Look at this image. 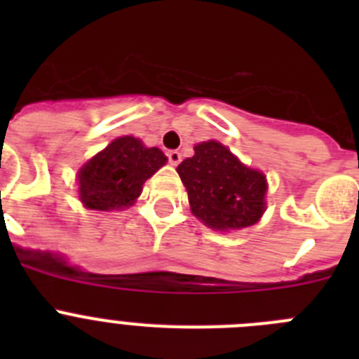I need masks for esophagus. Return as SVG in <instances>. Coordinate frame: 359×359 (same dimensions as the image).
Masks as SVG:
<instances>
[{
    "label": "esophagus",
    "instance_id": "esophagus-1",
    "mask_svg": "<svg viewBox=\"0 0 359 359\" xmlns=\"http://www.w3.org/2000/svg\"><path fill=\"white\" fill-rule=\"evenodd\" d=\"M167 158H169L170 165H177L182 161V152L180 151H169L167 152Z\"/></svg>",
    "mask_w": 359,
    "mask_h": 359
}]
</instances>
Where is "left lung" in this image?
Masks as SVG:
<instances>
[{
	"mask_svg": "<svg viewBox=\"0 0 359 359\" xmlns=\"http://www.w3.org/2000/svg\"><path fill=\"white\" fill-rule=\"evenodd\" d=\"M177 174L189 192L190 210L214 230L252 226L266 208V176L250 169L219 142H203L194 156L177 165Z\"/></svg>",
	"mask_w": 359,
	"mask_h": 359,
	"instance_id": "8db88e82",
	"label": "left lung"
}]
</instances>
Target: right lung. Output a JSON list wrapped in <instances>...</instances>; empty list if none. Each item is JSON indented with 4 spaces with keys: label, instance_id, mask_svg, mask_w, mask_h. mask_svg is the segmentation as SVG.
<instances>
[{
    "label": "right lung",
    "instance_id": "obj_1",
    "mask_svg": "<svg viewBox=\"0 0 359 359\" xmlns=\"http://www.w3.org/2000/svg\"><path fill=\"white\" fill-rule=\"evenodd\" d=\"M165 161L167 156L158 147H145L135 136H120L82 165L77 174L79 198L90 210L131 207L144 183Z\"/></svg>",
    "mask_w": 359,
    "mask_h": 359
}]
</instances>
